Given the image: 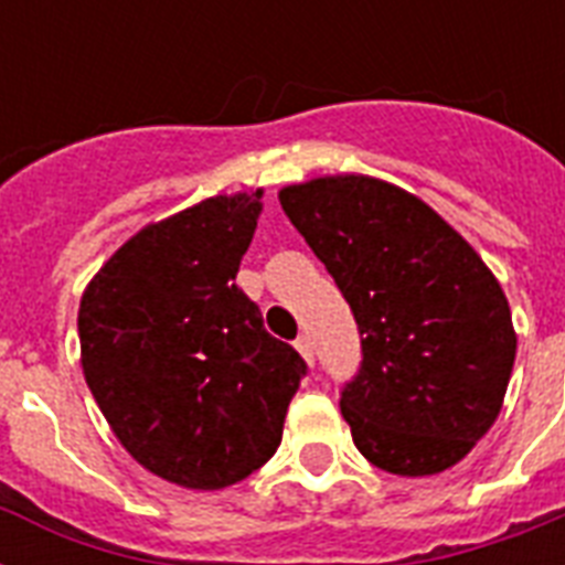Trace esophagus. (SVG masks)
I'll use <instances>...</instances> for the list:
<instances>
[{
  "label": "esophagus",
  "instance_id": "1",
  "mask_svg": "<svg viewBox=\"0 0 565 565\" xmlns=\"http://www.w3.org/2000/svg\"><path fill=\"white\" fill-rule=\"evenodd\" d=\"M296 349H299V354L305 358V361L313 363V340H310L308 334H301L299 340H296Z\"/></svg>",
  "mask_w": 565,
  "mask_h": 565
}]
</instances>
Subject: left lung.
<instances>
[{"instance_id": "left-lung-1", "label": "left lung", "mask_w": 565, "mask_h": 565, "mask_svg": "<svg viewBox=\"0 0 565 565\" xmlns=\"http://www.w3.org/2000/svg\"><path fill=\"white\" fill-rule=\"evenodd\" d=\"M278 202L361 328L340 411L372 466L402 478L460 463L499 419L516 361L508 296L481 255L419 195L343 172Z\"/></svg>"}]
</instances>
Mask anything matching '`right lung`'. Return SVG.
Masks as SVG:
<instances>
[{
    "label": "right lung",
    "instance_id": "1",
    "mask_svg": "<svg viewBox=\"0 0 565 565\" xmlns=\"http://www.w3.org/2000/svg\"><path fill=\"white\" fill-rule=\"evenodd\" d=\"M264 190L149 222L84 287L82 370L114 437L184 490L243 481L281 446L305 361L239 290Z\"/></svg>",
    "mask_w": 565,
    "mask_h": 565
}]
</instances>
